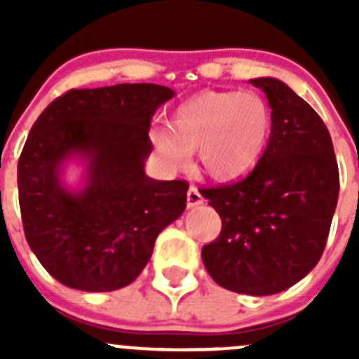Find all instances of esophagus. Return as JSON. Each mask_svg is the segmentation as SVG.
<instances>
[{
	"label": "esophagus",
	"instance_id": "esophagus-1",
	"mask_svg": "<svg viewBox=\"0 0 359 359\" xmlns=\"http://www.w3.org/2000/svg\"><path fill=\"white\" fill-rule=\"evenodd\" d=\"M203 203V196L199 194V190L196 187H190L189 192H187V207L194 208Z\"/></svg>",
	"mask_w": 359,
	"mask_h": 359
}]
</instances>
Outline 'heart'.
<instances>
[{
  "mask_svg": "<svg viewBox=\"0 0 359 359\" xmlns=\"http://www.w3.org/2000/svg\"><path fill=\"white\" fill-rule=\"evenodd\" d=\"M172 136L152 135V147L177 169L198 149L201 169L221 183L239 182L257 167L271 131V111L255 91H203L177 107Z\"/></svg>",
  "mask_w": 359,
  "mask_h": 359,
  "instance_id": "1",
  "label": "heart"
}]
</instances>
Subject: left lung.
Returning a JSON list of instances; mask_svg holds the SVG:
<instances>
[{"mask_svg": "<svg viewBox=\"0 0 359 359\" xmlns=\"http://www.w3.org/2000/svg\"><path fill=\"white\" fill-rule=\"evenodd\" d=\"M250 82L271 107L269 140L244 180L201 192L223 221L201 259L224 290L266 297L302 280L320 261L340 174L318 113L278 79Z\"/></svg>", "mask_w": 359, "mask_h": 359, "instance_id": "left-lung-1", "label": "left lung"}]
</instances>
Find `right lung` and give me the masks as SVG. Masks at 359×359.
<instances>
[{
    "mask_svg": "<svg viewBox=\"0 0 359 359\" xmlns=\"http://www.w3.org/2000/svg\"><path fill=\"white\" fill-rule=\"evenodd\" d=\"M172 97L158 84L69 90L32 126L18 163L25 237L65 286L102 293L131 284L158 233L185 210L189 183L144 170L152 115ZM72 159L85 165L79 189L62 182Z\"/></svg>",
    "mask_w": 359,
    "mask_h": 359,
    "instance_id": "right-lung-1",
    "label": "right lung"
}]
</instances>
